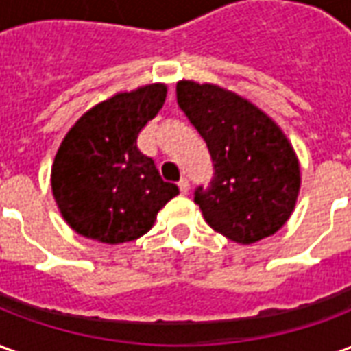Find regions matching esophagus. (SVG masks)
Segmentation results:
<instances>
[{
	"label": "esophagus",
	"instance_id": "34e87169",
	"mask_svg": "<svg viewBox=\"0 0 351 351\" xmlns=\"http://www.w3.org/2000/svg\"><path fill=\"white\" fill-rule=\"evenodd\" d=\"M178 190H180V193H188V191H190V182H188L186 178H182V180L178 182Z\"/></svg>",
	"mask_w": 351,
	"mask_h": 351
}]
</instances>
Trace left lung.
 Here are the masks:
<instances>
[{
    "label": "left lung",
    "mask_w": 351,
    "mask_h": 351,
    "mask_svg": "<svg viewBox=\"0 0 351 351\" xmlns=\"http://www.w3.org/2000/svg\"><path fill=\"white\" fill-rule=\"evenodd\" d=\"M176 101L214 163L210 186H199L193 197L206 223L239 244L274 235L301 188L299 160L284 131L254 103L216 84L180 80Z\"/></svg>",
    "instance_id": "left-lung-1"
}]
</instances>
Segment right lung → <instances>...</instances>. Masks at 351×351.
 Listing matches in <instances>:
<instances>
[{"mask_svg":"<svg viewBox=\"0 0 351 351\" xmlns=\"http://www.w3.org/2000/svg\"><path fill=\"white\" fill-rule=\"evenodd\" d=\"M165 84H148L101 101L80 116L52 163V195L79 235L105 244L135 241L152 229L167 201L178 195L137 148L141 130L160 112Z\"/></svg>","mask_w":351,"mask_h":351,"instance_id":"right-lung-1","label":"right lung"}]
</instances>
